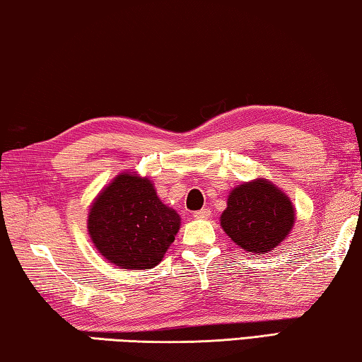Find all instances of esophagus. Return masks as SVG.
<instances>
[{
  "instance_id": "1",
  "label": "esophagus",
  "mask_w": 362,
  "mask_h": 362,
  "mask_svg": "<svg viewBox=\"0 0 362 362\" xmlns=\"http://www.w3.org/2000/svg\"><path fill=\"white\" fill-rule=\"evenodd\" d=\"M193 216L197 217V219H209V217H211V211H209L208 208H204V209H199V211L194 212Z\"/></svg>"
}]
</instances>
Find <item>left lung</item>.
<instances>
[{"mask_svg":"<svg viewBox=\"0 0 362 362\" xmlns=\"http://www.w3.org/2000/svg\"><path fill=\"white\" fill-rule=\"evenodd\" d=\"M296 209L271 180L243 182L227 197L221 226L235 245L255 255L271 253L293 230Z\"/></svg>","mask_w":362,"mask_h":362,"instance_id":"obj_1","label":"left lung"}]
</instances>
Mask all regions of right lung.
I'll return each mask as SVG.
<instances>
[{"instance_id": "right-lung-1", "label": "right lung", "mask_w": 362, "mask_h": 362, "mask_svg": "<svg viewBox=\"0 0 362 362\" xmlns=\"http://www.w3.org/2000/svg\"><path fill=\"white\" fill-rule=\"evenodd\" d=\"M91 243L114 266L153 269L180 228V216L158 197L154 183L136 172H120L96 194L87 219Z\"/></svg>"}]
</instances>
